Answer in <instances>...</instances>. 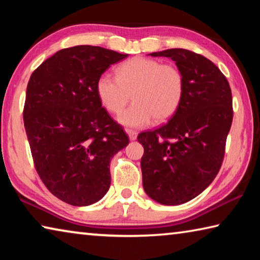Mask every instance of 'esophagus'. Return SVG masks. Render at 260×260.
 I'll list each match as a JSON object with an SVG mask.
<instances>
[{"mask_svg": "<svg viewBox=\"0 0 260 260\" xmlns=\"http://www.w3.org/2000/svg\"><path fill=\"white\" fill-rule=\"evenodd\" d=\"M126 133L128 134V138H129L131 141H134V140H136V138H138V133H136V132H134V131L126 129Z\"/></svg>", "mask_w": 260, "mask_h": 260, "instance_id": "34e87169", "label": "esophagus"}]
</instances>
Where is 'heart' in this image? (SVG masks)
<instances>
[{"label":"heart","mask_w":260,"mask_h":260,"mask_svg":"<svg viewBox=\"0 0 260 260\" xmlns=\"http://www.w3.org/2000/svg\"><path fill=\"white\" fill-rule=\"evenodd\" d=\"M116 77L104 73L96 81V94L108 111L119 112L131 99L133 104L118 114L128 128H142L155 119L162 122L177 112L184 95L180 69L146 57H134L116 69Z\"/></svg>","instance_id":"obj_1"}]
</instances>
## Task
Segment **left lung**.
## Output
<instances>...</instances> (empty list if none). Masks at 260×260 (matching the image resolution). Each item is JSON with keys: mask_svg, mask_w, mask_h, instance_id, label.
<instances>
[{"mask_svg": "<svg viewBox=\"0 0 260 260\" xmlns=\"http://www.w3.org/2000/svg\"><path fill=\"white\" fill-rule=\"evenodd\" d=\"M175 61L184 77V95L170 120L138 141L144 191L162 205L187 203L218 174L233 120L232 91L210 59L175 48L149 54Z\"/></svg>", "mask_w": 260, "mask_h": 260, "instance_id": "left-lung-1", "label": "left lung"}]
</instances>
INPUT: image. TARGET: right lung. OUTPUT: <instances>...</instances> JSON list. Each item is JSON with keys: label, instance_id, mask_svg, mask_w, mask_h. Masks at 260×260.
<instances>
[{"label": "right lung", "instance_id": "add662e5", "mask_svg": "<svg viewBox=\"0 0 260 260\" xmlns=\"http://www.w3.org/2000/svg\"><path fill=\"white\" fill-rule=\"evenodd\" d=\"M128 54L94 46L57 51L32 73L24 125L35 169L49 191L74 206L108 192L110 161L128 144L96 94V81Z\"/></svg>", "mask_w": 260, "mask_h": 260}]
</instances>
